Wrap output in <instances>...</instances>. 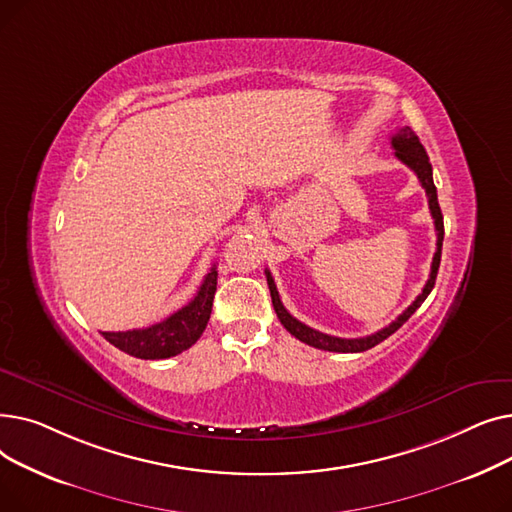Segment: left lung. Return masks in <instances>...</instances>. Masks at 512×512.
<instances>
[{
	"label": "left lung",
	"mask_w": 512,
	"mask_h": 512,
	"mask_svg": "<svg viewBox=\"0 0 512 512\" xmlns=\"http://www.w3.org/2000/svg\"><path fill=\"white\" fill-rule=\"evenodd\" d=\"M392 147H394V155L402 161V164L409 166L421 186L425 188V195H427V205H429V211H432V218H434V226H436V253H434V259H432V272H429V278L421 290L419 297L402 311L390 326H386L384 330L375 332L371 336H365V338H338V336H330V334H324V332H317L305 324H301L299 319H294L282 305L280 301V294H278V288L274 284V278L270 274V270H265V276H267V286H270V292H272V303H274V309H276V315L280 319V324L294 336L299 338L301 342L309 344V346H315V348H321V351H332V353H363V351H369V348H373L375 344H380L382 340H386L388 336H392L405 321L421 307V303L427 299V294L432 292L434 284H436V276H438V267H440V257H442V242H444V218H442V209L438 205V193H436V184H434V176H432V164H429V157L423 149V145L419 143V137L417 134L405 126L400 128L396 134H392Z\"/></svg>",
	"instance_id": "obj_1"
}]
</instances>
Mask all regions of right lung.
Returning <instances> with one entry per match:
<instances>
[{
  "instance_id": "1",
  "label": "right lung",
  "mask_w": 512,
  "mask_h": 512,
  "mask_svg": "<svg viewBox=\"0 0 512 512\" xmlns=\"http://www.w3.org/2000/svg\"><path fill=\"white\" fill-rule=\"evenodd\" d=\"M215 286H218V272H215L213 265L199 286L195 299L164 321L143 330L101 332V336L126 355L137 359L176 357L186 348H191L207 328Z\"/></svg>"
}]
</instances>
